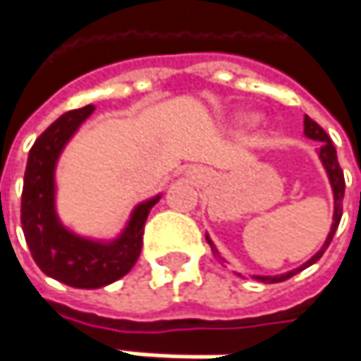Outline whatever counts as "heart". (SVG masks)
Listing matches in <instances>:
<instances>
[{
  "mask_svg": "<svg viewBox=\"0 0 361 361\" xmlns=\"http://www.w3.org/2000/svg\"><path fill=\"white\" fill-rule=\"evenodd\" d=\"M257 119L259 116L257 114H240V116H235V126H240V128H250V126H255L257 123Z\"/></svg>",
  "mask_w": 361,
  "mask_h": 361,
  "instance_id": "1",
  "label": "heart"
}]
</instances>
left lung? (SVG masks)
<instances>
[{
  "instance_id": "8db88e82",
  "label": "left lung",
  "mask_w": 361,
  "mask_h": 361,
  "mask_svg": "<svg viewBox=\"0 0 361 361\" xmlns=\"http://www.w3.org/2000/svg\"><path fill=\"white\" fill-rule=\"evenodd\" d=\"M304 135L307 137V140L319 142L317 156H319V161H322V166H324L326 173H328L329 185H331V192H334V221H331V228H329V233H328V238H326V242H324V245L319 247V252H316V254L312 255V257L305 262L304 266L295 267V269H292V271H286V274H280V276H252L254 280L264 281V283H278V281L290 280L292 276L300 274L302 269L310 267L312 264H316L317 259L324 255V252L328 250L329 242H331L334 233H336L338 226H340V219H342V202H343V192H345V181H343L342 168H340V164H338V154H336V147H334V143H331V140H329L328 133L322 130V128L317 126L314 119L307 118V116L304 118ZM205 240H207V243L212 245L214 254L218 255V250H216L214 242L209 240V235H205Z\"/></svg>"
}]
</instances>
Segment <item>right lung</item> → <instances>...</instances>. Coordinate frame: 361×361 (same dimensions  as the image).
Wrapping results in <instances>:
<instances>
[{
    "mask_svg": "<svg viewBox=\"0 0 361 361\" xmlns=\"http://www.w3.org/2000/svg\"><path fill=\"white\" fill-rule=\"evenodd\" d=\"M94 109V106L71 109L35 140L21 193V228L35 264L45 276L81 290L104 288L135 266L142 252L145 219L161 197L156 195L135 205L128 226L109 242L78 235L59 221L56 212L57 159Z\"/></svg>",
    "mask_w": 361,
    "mask_h": 361,
    "instance_id": "right-lung-1",
    "label": "right lung"
}]
</instances>
